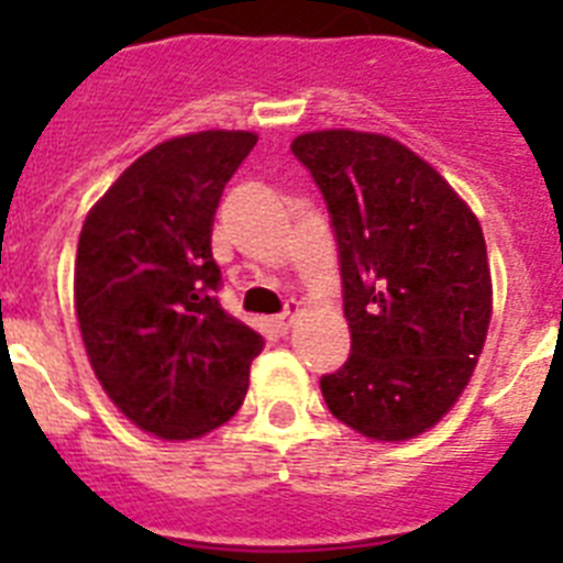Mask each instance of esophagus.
<instances>
[{
	"instance_id": "34e87169",
	"label": "esophagus",
	"mask_w": 563,
	"mask_h": 563,
	"mask_svg": "<svg viewBox=\"0 0 563 563\" xmlns=\"http://www.w3.org/2000/svg\"><path fill=\"white\" fill-rule=\"evenodd\" d=\"M296 316H298V305H287L285 312H278V316L273 318V327H276V332H282V335H285V332L292 327V321H296Z\"/></svg>"
}]
</instances>
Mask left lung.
I'll return each instance as SVG.
<instances>
[{
  "label": "left lung",
  "instance_id": "obj_1",
  "mask_svg": "<svg viewBox=\"0 0 563 563\" xmlns=\"http://www.w3.org/2000/svg\"><path fill=\"white\" fill-rule=\"evenodd\" d=\"M292 154L330 211L352 355L321 377L332 415L372 440L431 429L474 375L490 267L474 211L386 134H298Z\"/></svg>",
  "mask_w": 563,
  "mask_h": 563
}]
</instances>
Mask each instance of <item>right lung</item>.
I'll use <instances>...</instances> for the list:
<instances>
[{"label": "right lung", "instance_id": "obj_1", "mask_svg": "<svg viewBox=\"0 0 563 563\" xmlns=\"http://www.w3.org/2000/svg\"><path fill=\"white\" fill-rule=\"evenodd\" d=\"M253 132L186 134L132 163L89 211L76 312L103 391L137 429L194 440L245 400L262 335L220 305L211 253L222 188Z\"/></svg>", "mask_w": 563, "mask_h": 563}]
</instances>
